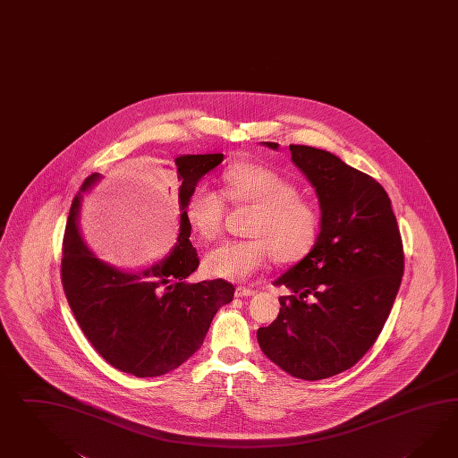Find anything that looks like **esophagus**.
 I'll use <instances>...</instances> for the list:
<instances>
[{"mask_svg":"<svg viewBox=\"0 0 458 458\" xmlns=\"http://www.w3.org/2000/svg\"><path fill=\"white\" fill-rule=\"evenodd\" d=\"M257 292L255 290H251V288H247V286H236L235 295L236 297L243 298V297H253Z\"/></svg>","mask_w":458,"mask_h":458,"instance_id":"obj_1","label":"esophagus"}]
</instances>
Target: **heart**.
Returning a JSON list of instances; mask_svg holds the SVG:
<instances>
[{
    "label": "heart",
    "instance_id": "1",
    "mask_svg": "<svg viewBox=\"0 0 458 458\" xmlns=\"http://www.w3.org/2000/svg\"><path fill=\"white\" fill-rule=\"evenodd\" d=\"M223 192L236 207L255 208L248 225V240H228L211 248L203 272L215 278L242 282L272 259L282 265L303 260L320 233L318 208L284 174L270 166L238 161L223 174ZM222 191L198 185L186 203V216L198 235L213 240L222 230L226 200Z\"/></svg>",
    "mask_w": 458,
    "mask_h": 458
}]
</instances>
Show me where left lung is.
Returning a JSON list of instances; mask_svg holds the SVG:
<instances>
[{
    "label": "left lung",
    "mask_w": 458,
    "mask_h": 458,
    "mask_svg": "<svg viewBox=\"0 0 458 458\" xmlns=\"http://www.w3.org/2000/svg\"><path fill=\"white\" fill-rule=\"evenodd\" d=\"M290 153L317 191L322 226L309 255L275 282L290 295L257 338L282 370L322 380L353 367L377 342L402 284L403 243L377 180L325 149L290 145Z\"/></svg>",
    "instance_id": "8db88e82"
}]
</instances>
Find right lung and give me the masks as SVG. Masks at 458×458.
<instances>
[{
  "label": "right lung",
  "mask_w": 458,
  "mask_h": 458,
  "mask_svg": "<svg viewBox=\"0 0 458 458\" xmlns=\"http://www.w3.org/2000/svg\"><path fill=\"white\" fill-rule=\"evenodd\" d=\"M222 160V153L174 160L182 211L176 247L140 273L120 272L88 250L76 226L81 195L74 197L63 236V290L88 342L114 369L140 378L178 369L201 346L218 309L233 300L235 286L222 278L186 284L199 265L186 203L198 180ZM98 178L89 174L81 191Z\"/></svg>",
  "instance_id": "1"
}]
</instances>
